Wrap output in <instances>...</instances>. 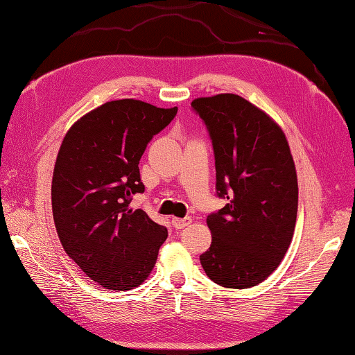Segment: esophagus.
Wrapping results in <instances>:
<instances>
[{
    "instance_id": "1",
    "label": "esophagus",
    "mask_w": 355,
    "mask_h": 355,
    "mask_svg": "<svg viewBox=\"0 0 355 355\" xmlns=\"http://www.w3.org/2000/svg\"><path fill=\"white\" fill-rule=\"evenodd\" d=\"M171 223L176 229H184V227H187L190 225L191 218H190V216H185V218H173Z\"/></svg>"
}]
</instances>
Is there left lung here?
Instances as JSON below:
<instances>
[{"instance_id": "8db88e82", "label": "left lung", "mask_w": 355, "mask_h": 355, "mask_svg": "<svg viewBox=\"0 0 355 355\" xmlns=\"http://www.w3.org/2000/svg\"><path fill=\"white\" fill-rule=\"evenodd\" d=\"M215 153L216 193L227 200L207 216L212 243L204 271L226 288H251L281 265L293 240L297 176L282 128L234 93L191 101Z\"/></svg>"}]
</instances>
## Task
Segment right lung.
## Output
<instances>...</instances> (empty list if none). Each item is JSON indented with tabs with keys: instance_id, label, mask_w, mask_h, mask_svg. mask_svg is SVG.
Wrapping results in <instances>:
<instances>
[{
	"instance_id": "1",
	"label": "right lung",
	"mask_w": 355,
	"mask_h": 355,
	"mask_svg": "<svg viewBox=\"0 0 355 355\" xmlns=\"http://www.w3.org/2000/svg\"><path fill=\"white\" fill-rule=\"evenodd\" d=\"M176 114L178 107L116 99L87 112L62 140L51 182L55 231L68 256L105 290L145 282L168 237L129 204L145 191L139 162L148 141Z\"/></svg>"
}]
</instances>
